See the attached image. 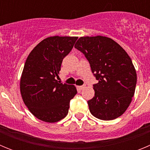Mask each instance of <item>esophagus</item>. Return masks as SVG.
<instances>
[{
	"instance_id": "esophagus-1",
	"label": "esophagus",
	"mask_w": 150,
	"mask_h": 150,
	"mask_svg": "<svg viewBox=\"0 0 150 150\" xmlns=\"http://www.w3.org/2000/svg\"><path fill=\"white\" fill-rule=\"evenodd\" d=\"M85 87H86V86H85V85H83V86H77V88H79V89L82 90L83 88H84Z\"/></svg>"
}]
</instances>
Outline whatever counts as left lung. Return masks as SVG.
I'll return each instance as SVG.
<instances>
[{"instance_id": "8db88e82", "label": "left lung", "mask_w": 150, "mask_h": 150, "mask_svg": "<svg viewBox=\"0 0 150 150\" xmlns=\"http://www.w3.org/2000/svg\"><path fill=\"white\" fill-rule=\"evenodd\" d=\"M84 54L98 81L95 96L88 100L90 112L102 120H112L125 112L134 95L137 74L132 59L121 46L103 36L82 37L74 46Z\"/></svg>"}]
</instances>
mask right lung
Wrapping results in <instances>:
<instances>
[{
    "label": "right lung",
    "instance_id": "add662e5",
    "mask_svg": "<svg viewBox=\"0 0 150 150\" xmlns=\"http://www.w3.org/2000/svg\"><path fill=\"white\" fill-rule=\"evenodd\" d=\"M77 37H50L33 49L20 80L22 99L30 112L46 122H56L68 113L70 101L77 93L72 85L58 81L64 58Z\"/></svg>",
    "mask_w": 150,
    "mask_h": 150
}]
</instances>
